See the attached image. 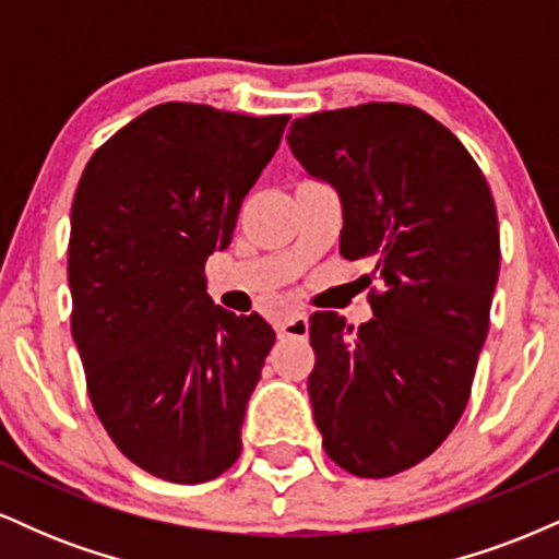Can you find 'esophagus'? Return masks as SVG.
I'll return each mask as SVG.
<instances>
[{
  "instance_id": "1",
  "label": "esophagus",
  "mask_w": 559,
  "mask_h": 559,
  "mask_svg": "<svg viewBox=\"0 0 559 559\" xmlns=\"http://www.w3.org/2000/svg\"><path fill=\"white\" fill-rule=\"evenodd\" d=\"M275 331H278V336H286V338H305L307 331H310V323H307L305 312H292L288 318L278 320Z\"/></svg>"
}]
</instances>
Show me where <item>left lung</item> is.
<instances>
[{
	"mask_svg": "<svg viewBox=\"0 0 559 559\" xmlns=\"http://www.w3.org/2000/svg\"><path fill=\"white\" fill-rule=\"evenodd\" d=\"M286 139L342 197L344 258L381 281L360 329L331 310L310 318L323 449L352 476H396L439 449L471 400L499 275L491 189L463 141L400 102L305 115Z\"/></svg>",
	"mask_w": 559,
	"mask_h": 559,
	"instance_id": "1",
	"label": "left lung"
}]
</instances>
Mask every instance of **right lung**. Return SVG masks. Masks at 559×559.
Here are the masks:
<instances>
[{"label": "right lung", "mask_w": 559, "mask_h": 559, "mask_svg": "<svg viewBox=\"0 0 559 559\" xmlns=\"http://www.w3.org/2000/svg\"><path fill=\"white\" fill-rule=\"evenodd\" d=\"M288 115L165 102L110 136L70 210V331L115 447L152 476L204 484L241 454V423L275 342L258 312L204 292V262L278 150Z\"/></svg>", "instance_id": "obj_1"}]
</instances>
